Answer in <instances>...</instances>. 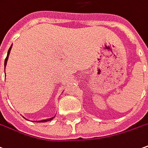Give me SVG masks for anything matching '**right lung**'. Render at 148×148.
<instances>
[{
	"label": "right lung",
	"mask_w": 148,
	"mask_h": 148,
	"mask_svg": "<svg viewBox=\"0 0 148 148\" xmlns=\"http://www.w3.org/2000/svg\"><path fill=\"white\" fill-rule=\"evenodd\" d=\"M11 49H12V45L10 46V48L9 51H8V53H7V57H6V58H5V66H6L7 61H8V58H9V55H10V53ZM54 117H55V116H53V117L49 118V119H45V120H41V121H35V122H46V121H49L53 120ZM24 118H25V117H24Z\"/></svg>",
	"instance_id": "right-lung-1"
}]
</instances>
